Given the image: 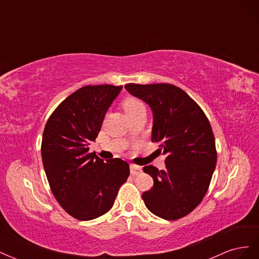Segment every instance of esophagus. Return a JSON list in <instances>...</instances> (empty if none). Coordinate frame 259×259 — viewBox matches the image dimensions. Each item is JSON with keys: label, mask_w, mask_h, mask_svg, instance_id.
<instances>
[{"label": "esophagus", "mask_w": 259, "mask_h": 259, "mask_svg": "<svg viewBox=\"0 0 259 259\" xmlns=\"http://www.w3.org/2000/svg\"><path fill=\"white\" fill-rule=\"evenodd\" d=\"M130 169H131V174L132 175H138L143 171L142 167L138 166V165H134V164H132V165L130 166Z\"/></svg>", "instance_id": "obj_1"}]
</instances>
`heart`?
Masks as SVG:
<instances>
[{"instance_id":"obj_1","label":"heart","mask_w":259,"mask_h":259,"mask_svg":"<svg viewBox=\"0 0 259 259\" xmlns=\"http://www.w3.org/2000/svg\"><path fill=\"white\" fill-rule=\"evenodd\" d=\"M122 108L127 115L136 113L138 111L146 110L144 103L136 97H126L122 101Z\"/></svg>"}]
</instances>
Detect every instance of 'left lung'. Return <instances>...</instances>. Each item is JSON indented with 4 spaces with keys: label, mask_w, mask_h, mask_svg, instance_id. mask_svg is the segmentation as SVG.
<instances>
[{
    "label": "left lung",
    "mask_w": 259,
    "mask_h": 259,
    "mask_svg": "<svg viewBox=\"0 0 259 259\" xmlns=\"http://www.w3.org/2000/svg\"><path fill=\"white\" fill-rule=\"evenodd\" d=\"M125 89L143 99L153 112L152 143L166 154L164 170L152 165L144 171L153 187L143 193L147 208L167 221L183 218L206 194L217 162L215 137L201 107L173 84L128 83Z\"/></svg>",
    "instance_id": "left-lung-1"
}]
</instances>
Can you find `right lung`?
<instances>
[{
    "instance_id": "right-lung-1",
    "label": "right lung",
    "mask_w": 259,
    "mask_h": 259,
    "mask_svg": "<svg viewBox=\"0 0 259 259\" xmlns=\"http://www.w3.org/2000/svg\"><path fill=\"white\" fill-rule=\"evenodd\" d=\"M122 85H86L69 95L46 122L41 153L55 199L69 215L92 221L111 209L130 175L127 162L90 152Z\"/></svg>"
}]
</instances>
